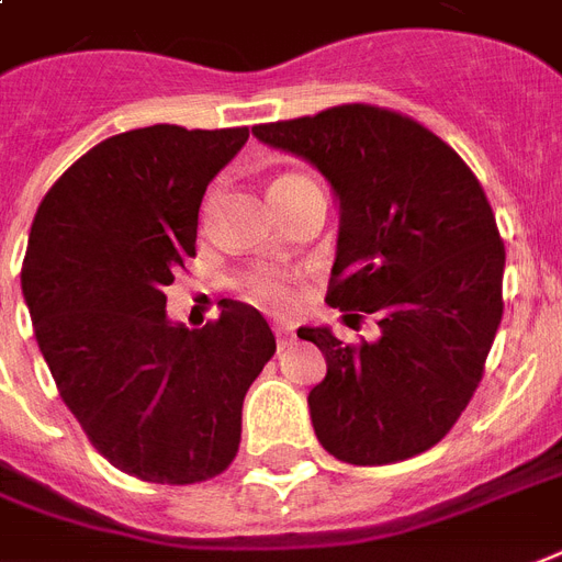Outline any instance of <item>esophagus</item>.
Wrapping results in <instances>:
<instances>
[{"instance_id": "obj_1", "label": "esophagus", "mask_w": 562, "mask_h": 562, "mask_svg": "<svg viewBox=\"0 0 562 562\" xmlns=\"http://www.w3.org/2000/svg\"><path fill=\"white\" fill-rule=\"evenodd\" d=\"M273 336H277V341H280V348H285V345L294 341V327L285 324V321H277V324H273Z\"/></svg>"}]
</instances>
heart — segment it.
Listing matches in <instances>:
<instances>
[{"label":"heart","mask_w":562,"mask_h":562,"mask_svg":"<svg viewBox=\"0 0 562 562\" xmlns=\"http://www.w3.org/2000/svg\"><path fill=\"white\" fill-rule=\"evenodd\" d=\"M289 179H300V177H280L273 186H280V182H289ZM235 291L241 294L247 303L252 306H259V310L268 312H285L294 306V300H297V289H294V280H291L289 273L273 271V268H252V271H244L235 277Z\"/></svg>","instance_id":"b5f03b06"}]
</instances>
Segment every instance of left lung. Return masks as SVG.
<instances>
[{
    "label": "left lung",
    "instance_id": "8db88e82",
    "mask_svg": "<svg viewBox=\"0 0 562 562\" xmlns=\"http://www.w3.org/2000/svg\"><path fill=\"white\" fill-rule=\"evenodd\" d=\"M252 135L318 167L338 196L327 303L376 315V341L318 345L312 427L336 460L389 465L442 442L481 383L504 315V241L471 167L418 120L350 102Z\"/></svg>",
    "mask_w": 562,
    "mask_h": 562
}]
</instances>
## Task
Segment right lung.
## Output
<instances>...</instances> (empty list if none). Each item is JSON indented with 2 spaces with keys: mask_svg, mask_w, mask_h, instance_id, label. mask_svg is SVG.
Returning a JSON list of instances; mask_svg holds the SVG:
<instances>
[{
  "mask_svg": "<svg viewBox=\"0 0 562 562\" xmlns=\"http://www.w3.org/2000/svg\"><path fill=\"white\" fill-rule=\"evenodd\" d=\"M247 138V126L120 132L34 214L23 294L41 353L93 448L138 481L186 486L229 469L244 395L277 350L238 300L203 329L165 315V289L196 256L205 188Z\"/></svg>",
  "mask_w": 562,
  "mask_h": 562,
  "instance_id": "add662e5",
  "label": "right lung"
}]
</instances>
